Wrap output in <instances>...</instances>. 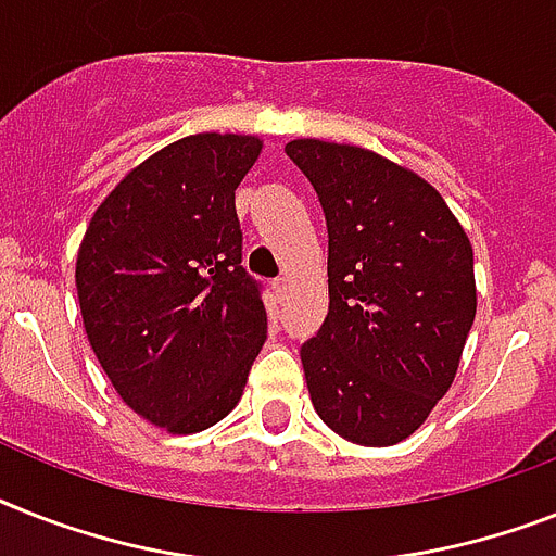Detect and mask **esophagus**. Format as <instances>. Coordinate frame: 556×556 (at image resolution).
I'll return each mask as SVG.
<instances>
[{
	"mask_svg": "<svg viewBox=\"0 0 556 556\" xmlns=\"http://www.w3.org/2000/svg\"><path fill=\"white\" fill-rule=\"evenodd\" d=\"M274 293H277V300H286V291H288V277H279L274 279Z\"/></svg>",
	"mask_w": 556,
	"mask_h": 556,
	"instance_id": "esophagus-1",
	"label": "esophagus"
}]
</instances>
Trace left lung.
<instances>
[{
    "mask_svg": "<svg viewBox=\"0 0 556 556\" xmlns=\"http://www.w3.org/2000/svg\"><path fill=\"white\" fill-rule=\"evenodd\" d=\"M328 225V314L302 345L311 403L356 445L410 437L457 377L473 251L434 185L356 146L293 139Z\"/></svg>",
    "mask_w": 556,
    "mask_h": 556,
    "instance_id": "1",
    "label": "left lung"
}]
</instances>
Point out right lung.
Returning a JSON list of instances; mask_svg holds the SVG:
<instances>
[{
    "mask_svg": "<svg viewBox=\"0 0 556 556\" xmlns=\"http://www.w3.org/2000/svg\"><path fill=\"white\" fill-rule=\"evenodd\" d=\"M260 151L245 134L176 139L122 176L79 245L90 349L122 403L168 434L231 414L268 333L233 207Z\"/></svg>",
    "mask_w": 556,
    "mask_h": 556,
    "instance_id": "right-lung-1",
    "label": "right lung"
}]
</instances>
